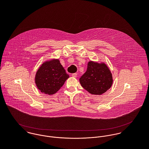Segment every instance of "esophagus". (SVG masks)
Instances as JSON below:
<instances>
[{"instance_id": "obj_1", "label": "esophagus", "mask_w": 149, "mask_h": 149, "mask_svg": "<svg viewBox=\"0 0 149 149\" xmlns=\"http://www.w3.org/2000/svg\"><path fill=\"white\" fill-rule=\"evenodd\" d=\"M72 77H77V74L75 73L72 74Z\"/></svg>"}]
</instances>
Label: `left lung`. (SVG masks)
Here are the masks:
<instances>
[{
  "instance_id": "1",
  "label": "left lung",
  "mask_w": 149,
  "mask_h": 149,
  "mask_svg": "<svg viewBox=\"0 0 149 149\" xmlns=\"http://www.w3.org/2000/svg\"><path fill=\"white\" fill-rule=\"evenodd\" d=\"M81 86L89 93L101 95L112 85V74L104 62L90 61L85 73L80 78Z\"/></svg>"
}]
</instances>
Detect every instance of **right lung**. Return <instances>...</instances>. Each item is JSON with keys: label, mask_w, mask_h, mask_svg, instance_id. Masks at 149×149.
I'll list each match as a JSON object with an SVG mask.
<instances>
[{"label": "right lung", "mask_w": 149, "mask_h": 149, "mask_svg": "<svg viewBox=\"0 0 149 149\" xmlns=\"http://www.w3.org/2000/svg\"><path fill=\"white\" fill-rule=\"evenodd\" d=\"M69 77L58 59L52 58L43 63L35 76L37 88L49 95L55 94Z\"/></svg>", "instance_id": "1"}]
</instances>
